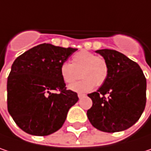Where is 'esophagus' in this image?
<instances>
[{"instance_id": "34e87169", "label": "esophagus", "mask_w": 151, "mask_h": 151, "mask_svg": "<svg viewBox=\"0 0 151 151\" xmlns=\"http://www.w3.org/2000/svg\"><path fill=\"white\" fill-rule=\"evenodd\" d=\"M84 96H85V94H83V93H78V98H79V99L83 98Z\"/></svg>"}]
</instances>
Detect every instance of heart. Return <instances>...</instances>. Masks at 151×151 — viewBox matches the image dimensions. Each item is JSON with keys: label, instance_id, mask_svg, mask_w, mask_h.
I'll use <instances>...</instances> for the list:
<instances>
[{"label": "heart", "instance_id": "b5f03b06", "mask_svg": "<svg viewBox=\"0 0 151 151\" xmlns=\"http://www.w3.org/2000/svg\"><path fill=\"white\" fill-rule=\"evenodd\" d=\"M108 71L106 61L88 50L76 52L72 57V63L64 62L60 66V75L66 83L71 84L82 76V80L70 87L72 91L81 93L92 90L95 84L102 85L108 76Z\"/></svg>", "mask_w": 151, "mask_h": 151}]
</instances>
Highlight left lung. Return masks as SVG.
<instances>
[{"mask_svg": "<svg viewBox=\"0 0 151 151\" xmlns=\"http://www.w3.org/2000/svg\"><path fill=\"white\" fill-rule=\"evenodd\" d=\"M95 52L106 61L109 71L101 87L88 94L93 101L87 112L88 120L101 132H122L132 126L145 108V76L137 63L117 50Z\"/></svg>", "mask_w": 151, "mask_h": 151, "instance_id": "left-lung-1", "label": "left lung"}]
</instances>
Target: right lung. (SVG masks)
I'll return each instance as SVG.
<instances>
[{
	"label": "right lung",
	"instance_id": "obj_1",
	"mask_svg": "<svg viewBox=\"0 0 151 151\" xmlns=\"http://www.w3.org/2000/svg\"><path fill=\"white\" fill-rule=\"evenodd\" d=\"M76 50L42 44L12 64L6 84L7 110L25 132L47 136L58 131L78 101L77 93L66 89L60 75L61 64Z\"/></svg>",
	"mask_w": 151,
	"mask_h": 151
}]
</instances>
